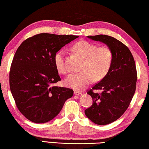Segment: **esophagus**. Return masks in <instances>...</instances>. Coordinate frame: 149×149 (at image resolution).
<instances>
[{
  "mask_svg": "<svg viewBox=\"0 0 149 149\" xmlns=\"http://www.w3.org/2000/svg\"><path fill=\"white\" fill-rule=\"evenodd\" d=\"M74 95H82V93H81V92H79V91H74Z\"/></svg>",
  "mask_w": 149,
  "mask_h": 149,
  "instance_id": "1",
  "label": "esophagus"
}]
</instances>
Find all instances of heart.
<instances>
[{"label": "heart", "instance_id": "b5f03b06", "mask_svg": "<svg viewBox=\"0 0 149 149\" xmlns=\"http://www.w3.org/2000/svg\"><path fill=\"white\" fill-rule=\"evenodd\" d=\"M71 49L84 59L81 70L77 73H72L65 80L66 86L74 90L81 91L95 80L105 77L111 69L113 55L107 46L97 47L95 44L86 40H80L71 46ZM54 62L60 73L66 74L69 68L65 62V51L59 49L55 54Z\"/></svg>", "mask_w": 149, "mask_h": 149}]
</instances>
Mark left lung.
I'll return each mask as SVG.
<instances>
[{
	"mask_svg": "<svg viewBox=\"0 0 149 149\" xmlns=\"http://www.w3.org/2000/svg\"><path fill=\"white\" fill-rule=\"evenodd\" d=\"M88 38L105 44L113 55L107 74L88 92L93 101L84 111L93 123L106 125L116 121L128 108L136 89V67L129 48L115 38L105 35L88 36ZM94 89L102 92L94 93Z\"/></svg>",
	"mask_w": 149,
	"mask_h": 149,
	"instance_id": "left-lung-1",
	"label": "left lung"
}]
</instances>
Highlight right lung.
Instances as JSON below:
<instances>
[{"label":"right lung","instance_id":"1","mask_svg":"<svg viewBox=\"0 0 149 149\" xmlns=\"http://www.w3.org/2000/svg\"><path fill=\"white\" fill-rule=\"evenodd\" d=\"M78 37L40 33L26 39L17 48L10 67V88L18 110L29 120L50 121L73 95L70 88L52 85L61 80L54 56Z\"/></svg>","mask_w":149,"mask_h":149}]
</instances>
